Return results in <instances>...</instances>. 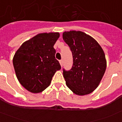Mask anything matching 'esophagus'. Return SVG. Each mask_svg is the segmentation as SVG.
Segmentation results:
<instances>
[{
    "label": "esophagus",
    "mask_w": 122,
    "mask_h": 122,
    "mask_svg": "<svg viewBox=\"0 0 122 122\" xmlns=\"http://www.w3.org/2000/svg\"><path fill=\"white\" fill-rule=\"evenodd\" d=\"M59 62H60V65H61V66H62V65H63V60H60V61H59Z\"/></svg>",
    "instance_id": "esophagus-1"
}]
</instances>
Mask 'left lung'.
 I'll return each mask as SVG.
<instances>
[{
	"mask_svg": "<svg viewBox=\"0 0 122 122\" xmlns=\"http://www.w3.org/2000/svg\"><path fill=\"white\" fill-rule=\"evenodd\" d=\"M63 39L73 59L71 68L63 69L66 86L78 95L92 93L98 86L106 68L103 49L94 38L81 31L63 32Z\"/></svg>",
	"mask_w": 122,
	"mask_h": 122,
	"instance_id": "obj_1",
	"label": "left lung"
}]
</instances>
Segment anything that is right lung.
Here are the masks:
<instances>
[{"instance_id":"right-lung-1","label":"right lung","mask_w":122,"mask_h":122,"mask_svg":"<svg viewBox=\"0 0 122 122\" xmlns=\"http://www.w3.org/2000/svg\"><path fill=\"white\" fill-rule=\"evenodd\" d=\"M59 36L58 32L40 33L24 42L16 52L13 59L16 75L28 91H43L50 85L56 71L61 69L54 48Z\"/></svg>"}]
</instances>
